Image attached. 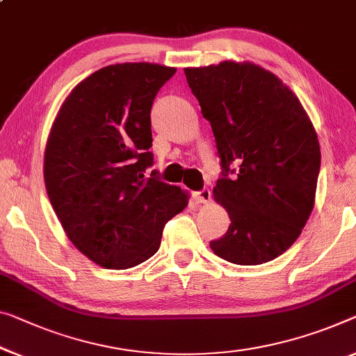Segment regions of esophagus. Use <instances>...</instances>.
Returning <instances> with one entry per match:
<instances>
[{
    "mask_svg": "<svg viewBox=\"0 0 356 356\" xmlns=\"http://www.w3.org/2000/svg\"><path fill=\"white\" fill-rule=\"evenodd\" d=\"M194 199H195L197 204H207V202H210V199H211L210 189L204 188V189L197 191V193H194Z\"/></svg>",
    "mask_w": 356,
    "mask_h": 356,
    "instance_id": "34e87169",
    "label": "esophagus"
}]
</instances>
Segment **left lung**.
<instances>
[{
	"mask_svg": "<svg viewBox=\"0 0 356 356\" xmlns=\"http://www.w3.org/2000/svg\"><path fill=\"white\" fill-rule=\"evenodd\" d=\"M215 135L221 177L213 195L229 213L213 253L258 266L291 247L307 222L320 173V145L298 97L253 63L186 68Z\"/></svg>",
	"mask_w": 356,
	"mask_h": 356,
	"instance_id": "left-lung-1",
	"label": "left lung"
}]
</instances>
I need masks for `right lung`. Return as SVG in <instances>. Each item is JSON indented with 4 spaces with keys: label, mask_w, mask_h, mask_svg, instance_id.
Instances as JSON below:
<instances>
[{
    "label": "right lung",
    "mask_w": 356,
    "mask_h": 356,
    "mask_svg": "<svg viewBox=\"0 0 356 356\" xmlns=\"http://www.w3.org/2000/svg\"><path fill=\"white\" fill-rule=\"evenodd\" d=\"M175 68L109 65L74 87L60 108L44 154L49 200L68 238L105 269H129L161 247L188 195L156 170L151 108Z\"/></svg>",
    "instance_id": "right-lung-1"
}]
</instances>
